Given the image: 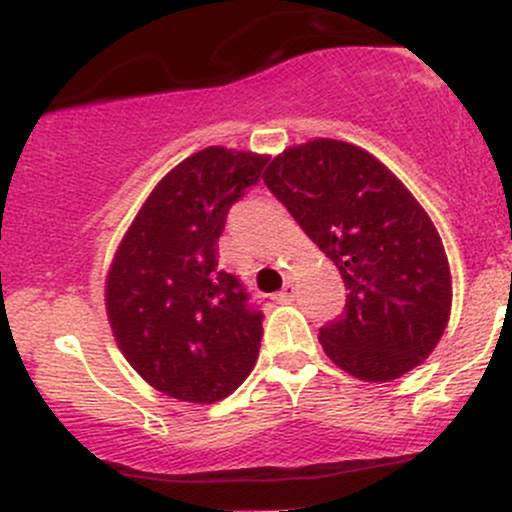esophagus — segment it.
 I'll return each instance as SVG.
<instances>
[{
	"label": "esophagus",
	"instance_id": "obj_1",
	"mask_svg": "<svg viewBox=\"0 0 512 512\" xmlns=\"http://www.w3.org/2000/svg\"><path fill=\"white\" fill-rule=\"evenodd\" d=\"M293 298H296V286H293V281H286L284 289L276 293V301H279V303H291Z\"/></svg>",
	"mask_w": 512,
	"mask_h": 512
}]
</instances>
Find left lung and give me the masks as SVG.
Masks as SVG:
<instances>
[{
	"label": "left lung",
	"mask_w": 512,
	"mask_h": 512,
	"mask_svg": "<svg viewBox=\"0 0 512 512\" xmlns=\"http://www.w3.org/2000/svg\"><path fill=\"white\" fill-rule=\"evenodd\" d=\"M264 185L349 291L342 315L320 327L325 354L366 383L424 363L448 327L452 286L443 240L407 187L337 139L286 149L264 170Z\"/></svg>",
	"instance_id": "8db88e82"
}]
</instances>
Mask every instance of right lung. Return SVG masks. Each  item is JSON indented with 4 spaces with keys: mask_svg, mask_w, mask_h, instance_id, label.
Returning a JSON list of instances; mask_svg holds the SVG:
<instances>
[{
    "mask_svg": "<svg viewBox=\"0 0 512 512\" xmlns=\"http://www.w3.org/2000/svg\"><path fill=\"white\" fill-rule=\"evenodd\" d=\"M267 156L209 146L154 187L115 252L105 308L129 366L163 395L211 404L255 366L262 310L219 267L228 209Z\"/></svg>",
    "mask_w": 512,
    "mask_h": 512,
    "instance_id": "add662e5",
    "label": "right lung"
}]
</instances>
